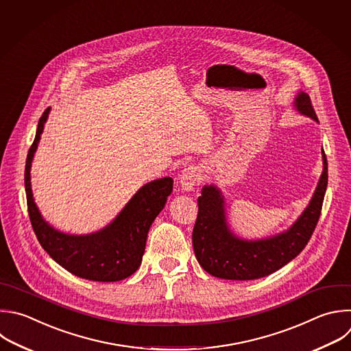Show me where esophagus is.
Returning <instances> with one entry per match:
<instances>
[{"instance_id": "esophagus-1", "label": "esophagus", "mask_w": 351, "mask_h": 351, "mask_svg": "<svg viewBox=\"0 0 351 351\" xmlns=\"http://www.w3.org/2000/svg\"><path fill=\"white\" fill-rule=\"evenodd\" d=\"M199 180H201V171L194 165H190V167L184 168L180 173V178H179L180 186L186 191L193 190L194 186L198 184Z\"/></svg>"}]
</instances>
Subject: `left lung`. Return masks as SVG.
Wrapping results in <instances>:
<instances>
[{
  "label": "left lung",
  "mask_w": 351,
  "mask_h": 351,
  "mask_svg": "<svg viewBox=\"0 0 351 351\" xmlns=\"http://www.w3.org/2000/svg\"><path fill=\"white\" fill-rule=\"evenodd\" d=\"M295 106L318 121L310 96L299 93ZM324 171L314 197L298 221L285 232L261 241H244L227 227L223 197L213 186H205L198 197V215L193 228V248L199 266L224 280H256L266 277L295 259L310 241L318 223L328 184V162L322 152Z\"/></svg>",
  "instance_id": "1"
}]
</instances>
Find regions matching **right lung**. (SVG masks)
<instances>
[{
  "instance_id": "right-lung-1",
  "label": "right lung",
  "mask_w": 351,
  "mask_h": 351,
  "mask_svg": "<svg viewBox=\"0 0 351 351\" xmlns=\"http://www.w3.org/2000/svg\"><path fill=\"white\" fill-rule=\"evenodd\" d=\"M49 107L38 121L37 134L29 149L25 168L27 210L33 230L48 255L71 274L99 282L121 281L141 266L147 232L172 193L171 178L145 184L125 205L111 224L90 236H67L52 228L40 215L32 193L30 167L41 139Z\"/></svg>"
}]
</instances>
